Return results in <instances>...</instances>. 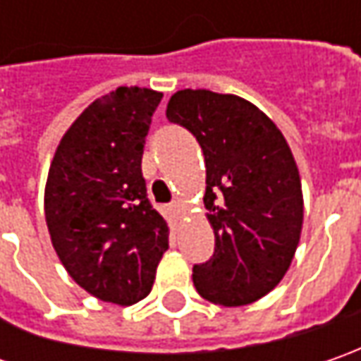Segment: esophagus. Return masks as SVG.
<instances>
[{
	"instance_id": "obj_1",
	"label": "esophagus",
	"mask_w": 361,
	"mask_h": 361,
	"mask_svg": "<svg viewBox=\"0 0 361 361\" xmlns=\"http://www.w3.org/2000/svg\"><path fill=\"white\" fill-rule=\"evenodd\" d=\"M171 211H173L174 215H183V202L174 201L173 204H171Z\"/></svg>"
}]
</instances>
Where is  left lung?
Instances as JSON below:
<instances>
[{"label": "left lung", "instance_id": "obj_1", "mask_svg": "<svg viewBox=\"0 0 361 361\" xmlns=\"http://www.w3.org/2000/svg\"><path fill=\"white\" fill-rule=\"evenodd\" d=\"M166 118L197 138L207 166L202 201L215 251L192 267V283L225 307L253 303L283 279L301 235V180L289 145L257 106L233 94L178 90Z\"/></svg>", "mask_w": 361, "mask_h": 361}]
</instances>
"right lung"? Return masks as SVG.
<instances>
[{"mask_svg": "<svg viewBox=\"0 0 361 361\" xmlns=\"http://www.w3.org/2000/svg\"><path fill=\"white\" fill-rule=\"evenodd\" d=\"M162 94L120 86L92 102L63 134L46 185V223L62 265L94 298L145 299L169 249L152 207L142 152Z\"/></svg>", "mask_w": 361, "mask_h": 361, "instance_id": "obj_1", "label": "right lung"}]
</instances>
